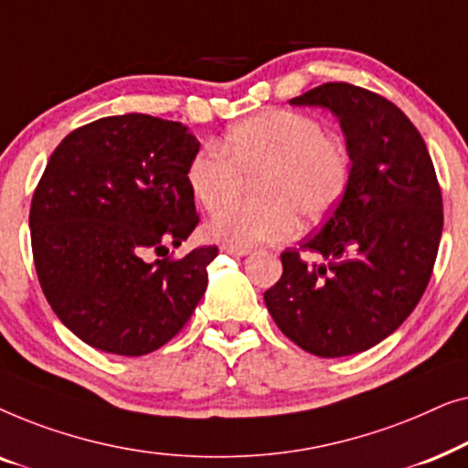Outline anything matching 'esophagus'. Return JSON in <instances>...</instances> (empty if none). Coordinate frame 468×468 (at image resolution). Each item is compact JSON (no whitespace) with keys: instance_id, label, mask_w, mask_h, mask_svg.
<instances>
[{"instance_id":"esophagus-1","label":"esophagus","mask_w":468,"mask_h":468,"mask_svg":"<svg viewBox=\"0 0 468 468\" xmlns=\"http://www.w3.org/2000/svg\"><path fill=\"white\" fill-rule=\"evenodd\" d=\"M221 253H228V255H234V258H245L249 253V249H242V247H232V245H221Z\"/></svg>"}]
</instances>
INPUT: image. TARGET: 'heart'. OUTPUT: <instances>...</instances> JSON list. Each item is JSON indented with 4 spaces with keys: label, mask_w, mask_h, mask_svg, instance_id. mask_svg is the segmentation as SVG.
I'll return each mask as SVG.
<instances>
[{
    "label": "heart",
    "mask_w": 468,
    "mask_h": 468,
    "mask_svg": "<svg viewBox=\"0 0 468 468\" xmlns=\"http://www.w3.org/2000/svg\"><path fill=\"white\" fill-rule=\"evenodd\" d=\"M349 170L347 146L317 119L268 108L229 127L219 146L197 149L185 178L194 200L215 213L238 195L242 174L261 172L260 201L221 211L204 228L208 239L249 249L290 239L298 215L306 223L324 219L347 189Z\"/></svg>",
    "instance_id": "heart-1"
}]
</instances>
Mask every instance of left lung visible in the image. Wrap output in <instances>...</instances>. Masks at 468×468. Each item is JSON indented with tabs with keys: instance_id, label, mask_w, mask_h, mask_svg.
Here are the masks:
<instances>
[{
	"instance_id": "1",
	"label": "left lung",
	"mask_w": 468,
	"mask_h": 468,
	"mask_svg": "<svg viewBox=\"0 0 468 468\" xmlns=\"http://www.w3.org/2000/svg\"><path fill=\"white\" fill-rule=\"evenodd\" d=\"M292 106H319L341 123L351 170L322 229L281 253L283 274L264 303L283 335L319 357L375 347L411 315L431 281L443 200L424 138L392 101L325 82Z\"/></svg>"
}]
</instances>
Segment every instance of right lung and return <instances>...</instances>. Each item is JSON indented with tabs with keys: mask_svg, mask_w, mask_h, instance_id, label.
I'll return each instance as SVG.
<instances>
[{
	"mask_svg": "<svg viewBox=\"0 0 468 468\" xmlns=\"http://www.w3.org/2000/svg\"><path fill=\"white\" fill-rule=\"evenodd\" d=\"M189 127L119 114L68 133L29 210L31 251L50 309L80 341L117 356L151 354L176 336L208 285L217 247L157 260L197 226Z\"/></svg>",
	"mask_w": 468,
	"mask_h": 468,
	"instance_id": "add662e5",
	"label": "right lung"
}]
</instances>
